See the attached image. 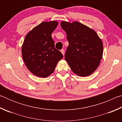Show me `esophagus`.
<instances>
[{
	"label": "esophagus",
	"mask_w": 122,
	"mask_h": 122,
	"mask_svg": "<svg viewBox=\"0 0 122 122\" xmlns=\"http://www.w3.org/2000/svg\"><path fill=\"white\" fill-rule=\"evenodd\" d=\"M61 52L62 53V54L63 55L65 54V49H62L61 50Z\"/></svg>",
	"instance_id": "1"
}]
</instances>
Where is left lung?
Instances as JSON below:
<instances>
[{"mask_svg": "<svg viewBox=\"0 0 122 122\" xmlns=\"http://www.w3.org/2000/svg\"><path fill=\"white\" fill-rule=\"evenodd\" d=\"M69 42L65 60L74 73L85 77L97 68L102 58V41L94 30L79 22H61Z\"/></svg>", "mask_w": 122, "mask_h": 122, "instance_id": "1", "label": "left lung"}]
</instances>
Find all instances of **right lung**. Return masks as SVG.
<instances>
[{"label": "right lung", "instance_id": "1", "mask_svg": "<svg viewBox=\"0 0 122 122\" xmlns=\"http://www.w3.org/2000/svg\"><path fill=\"white\" fill-rule=\"evenodd\" d=\"M58 25L56 21L42 22L28 32L22 46V58L28 69L38 77L45 78L53 73L62 59L55 48L51 33Z\"/></svg>", "mask_w": 122, "mask_h": 122}]
</instances>
